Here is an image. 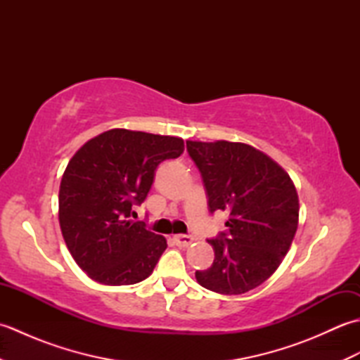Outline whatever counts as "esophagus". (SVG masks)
Listing matches in <instances>:
<instances>
[{"instance_id": "1", "label": "esophagus", "mask_w": 360, "mask_h": 360, "mask_svg": "<svg viewBox=\"0 0 360 360\" xmlns=\"http://www.w3.org/2000/svg\"><path fill=\"white\" fill-rule=\"evenodd\" d=\"M173 240H174L176 244H178V246L187 248L193 243V236H190V235H174Z\"/></svg>"}]
</instances>
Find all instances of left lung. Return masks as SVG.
Segmentation results:
<instances>
[{"label": "left lung", "mask_w": 360, "mask_h": 360, "mask_svg": "<svg viewBox=\"0 0 360 360\" xmlns=\"http://www.w3.org/2000/svg\"><path fill=\"white\" fill-rule=\"evenodd\" d=\"M201 172L210 212L226 210L227 233L209 240L213 264L196 281L224 295H240L278 269L298 227L292 179L263 151L243 142L187 141Z\"/></svg>", "instance_id": "left-lung-1"}]
</instances>
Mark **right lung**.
<instances>
[{"instance_id":"add662e5","label":"right lung","mask_w":360,"mask_h":360,"mask_svg":"<svg viewBox=\"0 0 360 360\" xmlns=\"http://www.w3.org/2000/svg\"><path fill=\"white\" fill-rule=\"evenodd\" d=\"M184 141L125 128L98 134L75 151L60 182L58 221L75 263L110 286L150 277L167 240L131 219L147 198L156 167L179 158Z\"/></svg>"}]
</instances>
